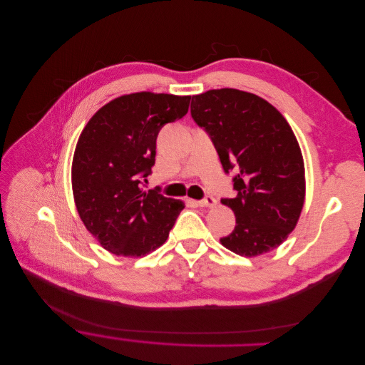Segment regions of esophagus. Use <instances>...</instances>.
Listing matches in <instances>:
<instances>
[{
  "label": "esophagus",
  "instance_id": "1",
  "mask_svg": "<svg viewBox=\"0 0 365 365\" xmlns=\"http://www.w3.org/2000/svg\"><path fill=\"white\" fill-rule=\"evenodd\" d=\"M197 204H198V207H208V208H212V207L217 204V200H215L214 197L208 195V197H205V198L197 201Z\"/></svg>",
  "mask_w": 365,
  "mask_h": 365
}]
</instances>
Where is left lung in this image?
Returning a JSON list of instances; mask_svg holds the SVG:
<instances>
[{"mask_svg": "<svg viewBox=\"0 0 365 365\" xmlns=\"http://www.w3.org/2000/svg\"><path fill=\"white\" fill-rule=\"evenodd\" d=\"M191 116L210 135L226 174L236 170L235 230L220 243L253 257L280 246L299 220L305 167L297 136L267 101L237 89H212L191 99Z\"/></svg>", "mask_w": 365, "mask_h": 365, "instance_id": "left-lung-1", "label": "left lung"}]
</instances>
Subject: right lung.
<instances>
[{
  "label": "right lung",
  "mask_w": 365,
  "mask_h": 365,
  "mask_svg": "<svg viewBox=\"0 0 365 365\" xmlns=\"http://www.w3.org/2000/svg\"><path fill=\"white\" fill-rule=\"evenodd\" d=\"M191 96L138 92L102 106L82 130L71 188L86 229L110 253L140 257L165 243L180 200L143 190L155 164L157 136L188 112Z\"/></svg>",
  "instance_id": "right-lung-1"
}]
</instances>
